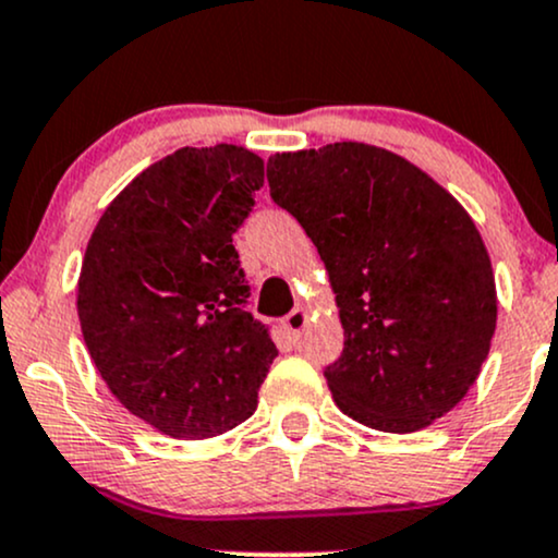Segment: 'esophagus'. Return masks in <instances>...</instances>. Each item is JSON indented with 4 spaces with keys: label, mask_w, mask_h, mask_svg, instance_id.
<instances>
[{
    "label": "esophagus",
    "mask_w": 558,
    "mask_h": 558,
    "mask_svg": "<svg viewBox=\"0 0 558 558\" xmlns=\"http://www.w3.org/2000/svg\"><path fill=\"white\" fill-rule=\"evenodd\" d=\"M306 323H310V315H306V310H301V306H296V310H293L291 315L283 319V328H286L288 336H291L293 341H296V338H301V332H304Z\"/></svg>",
    "instance_id": "obj_1"
}]
</instances>
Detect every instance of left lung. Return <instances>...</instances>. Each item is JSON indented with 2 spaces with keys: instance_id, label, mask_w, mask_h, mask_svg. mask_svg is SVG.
<instances>
[{
  "instance_id": "obj_1",
  "label": "left lung",
  "mask_w": 558,
  "mask_h": 558,
  "mask_svg": "<svg viewBox=\"0 0 558 558\" xmlns=\"http://www.w3.org/2000/svg\"><path fill=\"white\" fill-rule=\"evenodd\" d=\"M270 196L325 262L343 351L325 380L343 414L414 433L475 386L496 332V280L466 209L417 165L341 141L267 162Z\"/></svg>"
}]
</instances>
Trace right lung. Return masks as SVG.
<instances>
[{
	"mask_svg": "<svg viewBox=\"0 0 558 558\" xmlns=\"http://www.w3.org/2000/svg\"><path fill=\"white\" fill-rule=\"evenodd\" d=\"M262 183L265 162L243 146H183L133 178L88 239L83 341L114 399L170 438L246 422L278 356L243 310L233 246Z\"/></svg>",
	"mask_w": 558,
	"mask_h": 558,
	"instance_id": "right-lung-1",
	"label": "right lung"
}]
</instances>
